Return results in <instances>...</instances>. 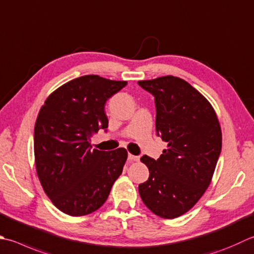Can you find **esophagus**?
I'll list each match as a JSON object with an SVG mask.
<instances>
[{"label":"esophagus","mask_w":254,"mask_h":254,"mask_svg":"<svg viewBox=\"0 0 254 254\" xmlns=\"http://www.w3.org/2000/svg\"><path fill=\"white\" fill-rule=\"evenodd\" d=\"M127 158H128V161L130 162H136V161H138V156H135V155H132V154H128V156H127Z\"/></svg>","instance_id":"obj_1"}]
</instances>
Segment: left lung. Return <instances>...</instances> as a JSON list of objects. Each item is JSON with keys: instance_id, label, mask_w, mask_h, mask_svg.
Here are the masks:
<instances>
[{"instance_id": "8db88e82", "label": "left lung", "mask_w": 254, "mask_h": 254, "mask_svg": "<svg viewBox=\"0 0 254 254\" xmlns=\"http://www.w3.org/2000/svg\"><path fill=\"white\" fill-rule=\"evenodd\" d=\"M138 84L155 98L156 133L167 143L156 161L141 157L150 177L138 192L153 213L174 219L191 209L209 186L221 152L220 124L209 101L181 78Z\"/></svg>"}]
</instances>
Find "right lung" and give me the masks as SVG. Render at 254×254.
<instances>
[{
    "label": "right lung",
    "instance_id": "1",
    "mask_svg": "<svg viewBox=\"0 0 254 254\" xmlns=\"http://www.w3.org/2000/svg\"><path fill=\"white\" fill-rule=\"evenodd\" d=\"M127 83L97 74L79 77L49 94L39 110L34 130L37 176L49 199L69 216L99 209L122 174L126 148L92 150L90 138L108 127L104 104Z\"/></svg>",
    "mask_w": 254,
    "mask_h": 254
}]
</instances>
